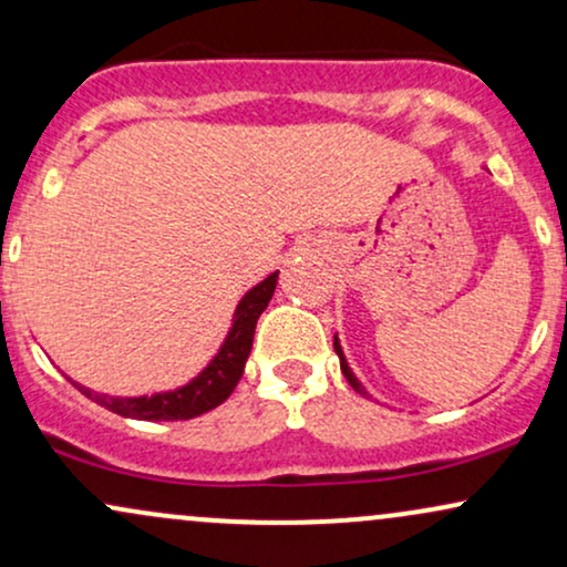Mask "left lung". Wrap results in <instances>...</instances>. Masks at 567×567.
Returning <instances> with one entry per match:
<instances>
[{"label":"left lung","mask_w":567,"mask_h":567,"mask_svg":"<svg viewBox=\"0 0 567 567\" xmlns=\"http://www.w3.org/2000/svg\"><path fill=\"white\" fill-rule=\"evenodd\" d=\"M332 346H336V353H338V357H340V370H343V374H346V380H349V383H351V388H353V391L364 393V388H361V383H359V380H357V378H353V372H351L349 361H346V357H343V349H340V343H338V336H336V343H332ZM364 395H367V393H364Z\"/></svg>","instance_id":"1"}]
</instances>
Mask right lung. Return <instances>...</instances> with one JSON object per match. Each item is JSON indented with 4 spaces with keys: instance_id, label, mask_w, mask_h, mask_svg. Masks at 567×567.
Listing matches in <instances>:
<instances>
[{
    "instance_id": "add662e5",
    "label": "right lung",
    "mask_w": 567,
    "mask_h": 567,
    "mask_svg": "<svg viewBox=\"0 0 567 567\" xmlns=\"http://www.w3.org/2000/svg\"><path fill=\"white\" fill-rule=\"evenodd\" d=\"M277 275H269L264 282H258L254 290L245 292V298L237 306L235 322L224 346L218 349L214 361L203 370L193 383L176 388L168 393H155V395H136V399H118V395H105L94 393L89 388L73 383L86 399L97 401L100 406L111 409V412L121 414V417L132 420H147V422H168V420H193L197 414L210 412L218 404L229 399V393L235 391V385L240 383L245 361H248L250 346H254V332L256 322L261 317L266 306H269L271 296L277 288Z\"/></svg>"
}]
</instances>
